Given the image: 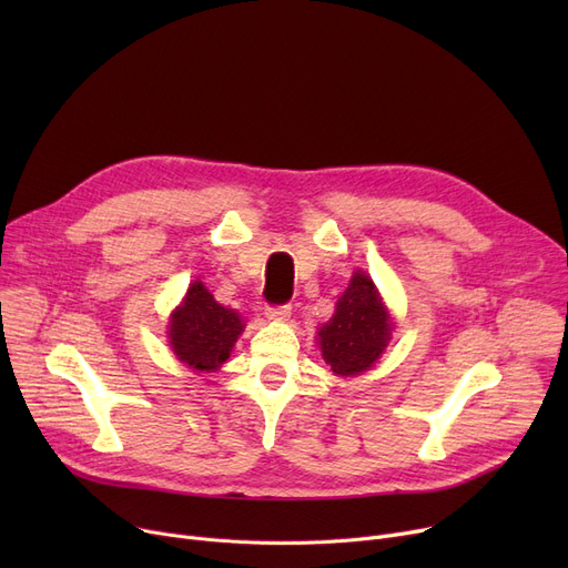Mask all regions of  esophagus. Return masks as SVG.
Masks as SVG:
<instances>
[{
  "label": "esophagus",
  "instance_id": "esophagus-1",
  "mask_svg": "<svg viewBox=\"0 0 568 568\" xmlns=\"http://www.w3.org/2000/svg\"><path fill=\"white\" fill-rule=\"evenodd\" d=\"M290 313H292L290 304H283V306H268L264 315H266L268 320H276V322H285V320L290 317Z\"/></svg>",
  "mask_w": 568,
  "mask_h": 568
}]
</instances>
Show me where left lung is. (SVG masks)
<instances>
[{
  "label": "left lung",
  "mask_w": 568,
  "mask_h": 568,
  "mask_svg": "<svg viewBox=\"0 0 568 568\" xmlns=\"http://www.w3.org/2000/svg\"><path fill=\"white\" fill-rule=\"evenodd\" d=\"M392 315L375 283L356 268L336 302V313L317 329V345L336 375L354 377L375 366L392 341Z\"/></svg>",
  "instance_id": "left-lung-1"
}]
</instances>
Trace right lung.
<instances>
[{
    "label": "right lung",
    "instance_id": "add662e5",
    "mask_svg": "<svg viewBox=\"0 0 568 568\" xmlns=\"http://www.w3.org/2000/svg\"><path fill=\"white\" fill-rule=\"evenodd\" d=\"M244 326L236 311L221 306L214 294L195 281L170 315L168 338L179 362L200 373H214L230 359Z\"/></svg>",
    "mask_w": 568,
    "mask_h": 568
}]
</instances>
